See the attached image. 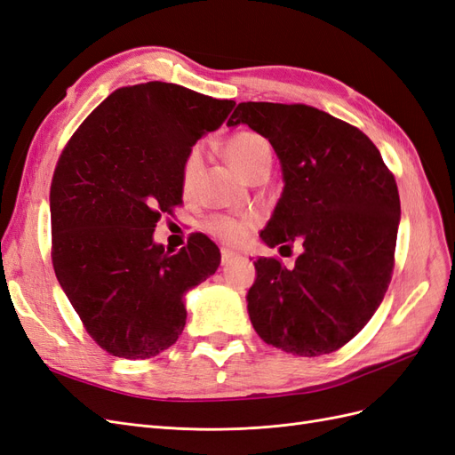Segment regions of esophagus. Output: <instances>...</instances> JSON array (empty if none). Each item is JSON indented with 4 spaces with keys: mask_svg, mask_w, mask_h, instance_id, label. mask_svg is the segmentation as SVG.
<instances>
[{
    "mask_svg": "<svg viewBox=\"0 0 455 455\" xmlns=\"http://www.w3.org/2000/svg\"><path fill=\"white\" fill-rule=\"evenodd\" d=\"M237 258V254L235 252H231V251H226V249H222V266H228V264H231L233 259Z\"/></svg>",
    "mask_w": 455,
    "mask_h": 455,
    "instance_id": "1",
    "label": "esophagus"
}]
</instances>
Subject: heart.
Listing matches in <instances>:
<instances>
[{"label":"heart","instance_id":"b5f03b06","mask_svg":"<svg viewBox=\"0 0 455 455\" xmlns=\"http://www.w3.org/2000/svg\"><path fill=\"white\" fill-rule=\"evenodd\" d=\"M224 156L229 161V164L235 169L243 178L258 169L259 164L271 163V146L269 142L252 131H241L235 132L226 140L224 144ZM201 148L196 146L188 151V156L182 163V188L184 191H189L194 188L197 174L201 171ZM206 228L212 233V235L220 237L226 243H239L249 231L251 224L246 220H235L231 216L216 214L212 216Z\"/></svg>","mask_w":455,"mask_h":455}]
</instances>
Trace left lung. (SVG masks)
I'll return each mask as SVG.
<instances>
[{
  "label": "left lung",
  "instance_id": "1",
  "mask_svg": "<svg viewBox=\"0 0 455 455\" xmlns=\"http://www.w3.org/2000/svg\"><path fill=\"white\" fill-rule=\"evenodd\" d=\"M249 125L273 146L283 196L266 229L267 246H304L296 266L258 258L251 323L267 346L298 356L338 351L387 292L401 199L379 149L349 123L306 104L241 102L228 127Z\"/></svg>",
  "mask_w": 455,
  "mask_h": 455
}]
</instances>
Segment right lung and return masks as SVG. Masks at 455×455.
Instances as JSON below:
<instances>
[{"label": "right lung", "mask_w": 455, "mask_h": 455, "mask_svg": "<svg viewBox=\"0 0 455 455\" xmlns=\"http://www.w3.org/2000/svg\"><path fill=\"white\" fill-rule=\"evenodd\" d=\"M233 106L163 81L121 87L62 149L49 197L52 267L109 355L136 361L169 349L186 326V292L220 266L203 233L172 254L154 231L182 203L188 151Z\"/></svg>", "instance_id": "add662e5"}]
</instances>
